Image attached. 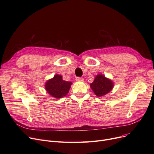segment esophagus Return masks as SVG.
I'll list each match as a JSON object with an SVG mask.
<instances>
[{
	"instance_id": "obj_1",
	"label": "esophagus",
	"mask_w": 154,
	"mask_h": 154,
	"mask_svg": "<svg viewBox=\"0 0 154 154\" xmlns=\"http://www.w3.org/2000/svg\"><path fill=\"white\" fill-rule=\"evenodd\" d=\"M75 80H77V81H84V79L80 78V77H77Z\"/></svg>"
}]
</instances>
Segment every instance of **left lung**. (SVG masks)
<instances>
[{
  "label": "left lung",
  "instance_id": "obj_1",
  "mask_svg": "<svg viewBox=\"0 0 154 154\" xmlns=\"http://www.w3.org/2000/svg\"><path fill=\"white\" fill-rule=\"evenodd\" d=\"M90 85L97 96L102 97L106 95L112 91L114 87V82L104 75L99 74L95 77L94 82Z\"/></svg>",
  "mask_w": 154,
  "mask_h": 154
}]
</instances>
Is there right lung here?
Wrapping results in <instances>:
<instances>
[{
	"mask_svg": "<svg viewBox=\"0 0 154 154\" xmlns=\"http://www.w3.org/2000/svg\"><path fill=\"white\" fill-rule=\"evenodd\" d=\"M72 84L71 82H67L62 79V76L56 74L51 79L45 82L46 91L54 98H62L66 95Z\"/></svg>",
	"mask_w": 154,
	"mask_h": 154,
	"instance_id": "add662e5",
	"label": "right lung"
}]
</instances>
